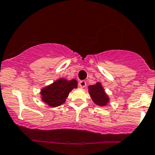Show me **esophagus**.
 <instances>
[{
  "instance_id": "esophagus-1",
  "label": "esophagus",
  "mask_w": 155,
  "mask_h": 155,
  "mask_svg": "<svg viewBox=\"0 0 155 155\" xmlns=\"http://www.w3.org/2000/svg\"><path fill=\"white\" fill-rule=\"evenodd\" d=\"M79 87H81V88H84V87H85V86L87 85L86 81H84V80L80 81H79Z\"/></svg>"
}]
</instances>
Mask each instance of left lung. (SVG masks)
<instances>
[{"mask_svg": "<svg viewBox=\"0 0 155 155\" xmlns=\"http://www.w3.org/2000/svg\"><path fill=\"white\" fill-rule=\"evenodd\" d=\"M89 93L92 100L98 106H106L109 102V97L105 93L102 85L100 82H97L96 84L88 87Z\"/></svg>", "mask_w": 155, "mask_h": 155, "instance_id": "left-lung-1", "label": "left lung"}]
</instances>
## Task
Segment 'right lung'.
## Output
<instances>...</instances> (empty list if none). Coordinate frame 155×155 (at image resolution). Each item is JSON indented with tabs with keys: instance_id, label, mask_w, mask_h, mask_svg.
Segmentation results:
<instances>
[{
	"instance_id": "obj_1",
	"label": "right lung",
	"mask_w": 155,
	"mask_h": 155,
	"mask_svg": "<svg viewBox=\"0 0 155 155\" xmlns=\"http://www.w3.org/2000/svg\"><path fill=\"white\" fill-rule=\"evenodd\" d=\"M76 79L68 81L65 79H59L50 85L43 87L40 94L43 102L52 107H58L65 102L70 92L77 87Z\"/></svg>"
}]
</instances>
